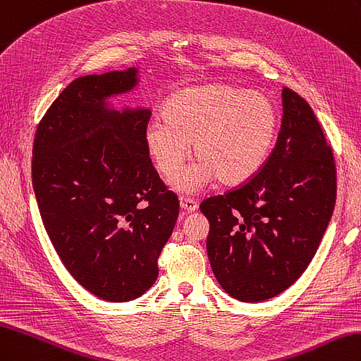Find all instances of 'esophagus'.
Listing matches in <instances>:
<instances>
[{
	"label": "esophagus",
	"mask_w": 361,
	"mask_h": 361,
	"mask_svg": "<svg viewBox=\"0 0 361 361\" xmlns=\"http://www.w3.org/2000/svg\"><path fill=\"white\" fill-rule=\"evenodd\" d=\"M180 207L183 209L184 212L190 214V212H195L197 211L198 204L195 203L194 200H190V198H180Z\"/></svg>",
	"instance_id": "esophagus-1"
}]
</instances>
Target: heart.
I'll return each mask as SVG.
<instances>
[{
  "label": "heart",
  "mask_w": 361,
  "mask_h": 361,
  "mask_svg": "<svg viewBox=\"0 0 361 361\" xmlns=\"http://www.w3.org/2000/svg\"><path fill=\"white\" fill-rule=\"evenodd\" d=\"M164 116L146 126V150L155 169L172 178L192 145L197 161L171 183L173 190L188 195L215 180L238 186L252 178L279 130V111L269 97L224 82L178 92L166 103Z\"/></svg>",
  "instance_id": "obj_1"
}]
</instances>
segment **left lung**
<instances>
[{
	"instance_id": "left-lung-1",
	"label": "left lung",
	"mask_w": 361,
	"mask_h": 361,
	"mask_svg": "<svg viewBox=\"0 0 361 361\" xmlns=\"http://www.w3.org/2000/svg\"><path fill=\"white\" fill-rule=\"evenodd\" d=\"M276 145L257 175L200 211L215 279L233 298L258 303L294 284L317 252L334 212L332 149L303 98L283 87Z\"/></svg>"
}]
</instances>
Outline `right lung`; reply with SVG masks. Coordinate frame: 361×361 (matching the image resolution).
Returning a JSON list of instances; mask_svg holds the SVG:
<instances>
[{"instance_id": "add662e5", "label": "right lung", "mask_w": 361, "mask_h": 361, "mask_svg": "<svg viewBox=\"0 0 361 361\" xmlns=\"http://www.w3.org/2000/svg\"><path fill=\"white\" fill-rule=\"evenodd\" d=\"M138 67L73 80L38 124L32 183L66 269L114 303L141 297L178 219V198L150 161V109L112 99L140 85Z\"/></svg>"}]
</instances>
